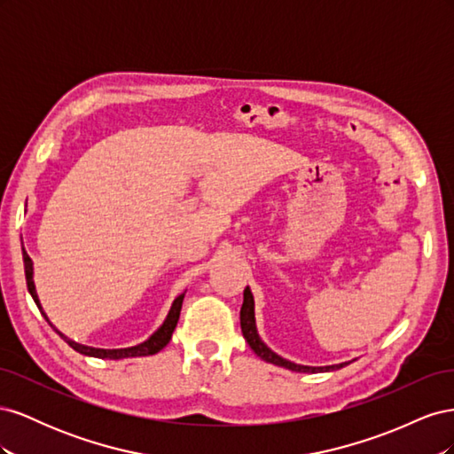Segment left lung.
I'll list each match as a JSON object with an SVG mask.
<instances>
[{"instance_id": "obj_1", "label": "left lung", "mask_w": 454, "mask_h": 454, "mask_svg": "<svg viewBox=\"0 0 454 454\" xmlns=\"http://www.w3.org/2000/svg\"><path fill=\"white\" fill-rule=\"evenodd\" d=\"M240 327H242V335H244L246 340H248L250 348L259 356L261 360H265L269 364L280 365V367H286V369H290V371H297V373H324V371H335V369H340V367L348 365V362L337 364V365H324V367L299 365V364H294L290 360L282 358V356H278L277 352H272L265 345V342L261 340V337L257 335L255 312H254V295H252L248 286H246V290H244V303H242V309H240Z\"/></svg>"}]
</instances>
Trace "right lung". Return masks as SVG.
I'll list each match as a JSON object with an SVG mask.
<instances>
[{
    "mask_svg": "<svg viewBox=\"0 0 454 454\" xmlns=\"http://www.w3.org/2000/svg\"><path fill=\"white\" fill-rule=\"evenodd\" d=\"M22 257H24V272H26V284H28V292L32 295V299L35 301L37 309L41 310V314L45 316V320L49 322L47 314L43 312V309H41V303H39V297H37V292H35V286H34V263L30 255L22 252ZM184 297L185 294L177 295L174 299V303L170 307V312L167 316V320L162 322V325L157 329V332L151 335L147 340H144L142 345H136V347H129V348H94V347H85V345H79V342L67 339L66 335H62L57 327H54L51 322V327L57 332L67 345H70L74 350H77L79 354H85V356H92V358H102V360H122V358H136V356H151V354H157L159 350H162L164 347L168 345V340L172 339V333L176 329V324L177 320H180V310H182V303H184Z\"/></svg>",
    "mask_w": 454,
    "mask_h": 454,
    "instance_id": "right-lung-1",
    "label": "right lung"
}]
</instances>
